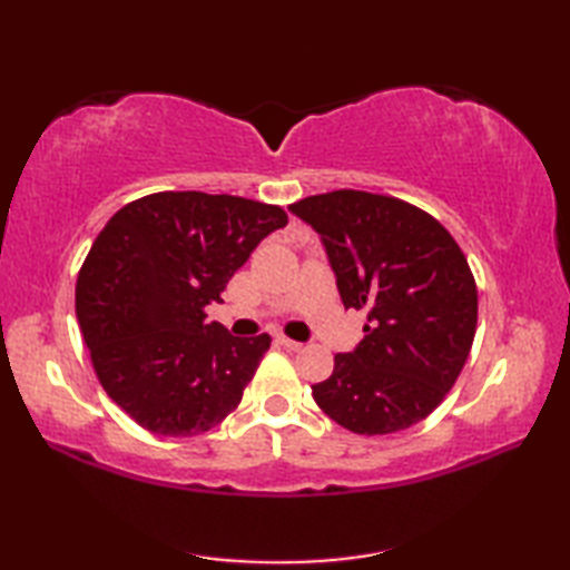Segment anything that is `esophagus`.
<instances>
[{"mask_svg": "<svg viewBox=\"0 0 570 570\" xmlns=\"http://www.w3.org/2000/svg\"><path fill=\"white\" fill-rule=\"evenodd\" d=\"M278 343H282L286 350H294V353H298V350H304V343H296V341H292V337H286V335L278 337Z\"/></svg>", "mask_w": 570, "mask_h": 570, "instance_id": "obj_1", "label": "esophagus"}]
</instances>
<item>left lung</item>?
<instances>
[{"mask_svg": "<svg viewBox=\"0 0 570 570\" xmlns=\"http://www.w3.org/2000/svg\"><path fill=\"white\" fill-rule=\"evenodd\" d=\"M321 235L345 308L367 311L355 353L313 384L316 404L360 435L404 431L451 392L478 328V286L463 249L426 210L367 190L288 205Z\"/></svg>", "mask_w": 570, "mask_h": 570, "instance_id": "obj_1", "label": "left lung"}]
</instances>
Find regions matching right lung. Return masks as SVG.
<instances>
[{"label": "right lung", "instance_id": "1", "mask_svg": "<svg viewBox=\"0 0 570 570\" xmlns=\"http://www.w3.org/2000/svg\"><path fill=\"white\" fill-rule=\"evenodd\" d=\"M288 215L269 203L161 190L127 203L85 257L76 313L102 390L141 429L198 435L235 411L272 337L205 321Z\"/></svg>", "mask_w": 570, "mask_h": 570}]
</instances>
